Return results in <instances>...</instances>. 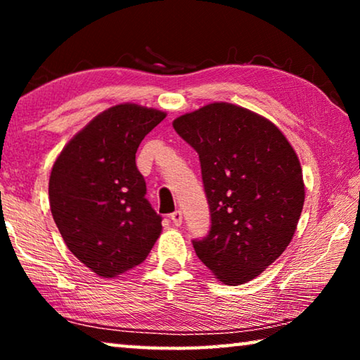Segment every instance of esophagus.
<instances>
[{"label":"esophagus","mask_w":360,"mask_h":360,"mask_svg":"<svg viewBox=\"0 0 360 360\" xmlns=\"http://www.w3.org/2000/svg\"><path fill=\"white\" fill-rule=\"evenodd\" d=\"M169 219H172V222L176 225V227H179V225L182 224V212L179 210L174 211L169 214Z\"/></svg>","instance_id":"obj_1"}]
</instances>
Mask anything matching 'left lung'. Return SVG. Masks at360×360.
I'll use <instances>...</instances> for the list:
<instances>
[{"instance_id": "obj_1", "label": "left lung", "mask_w": 360, "mask_h": 360, "mask_svg": "<svg viewBox=\"0 0 360 360\" xmlns=\"http://www.w3.org/2000/svg\"><path fill=\"white\" fill-rule=\"evenodd\" d=\"M197 150L211 229L192 245L219 281L259 276L289 246L304 202L302 167L270 120L230 103H211L173 122Z\"/></svg>"}]
</instances>
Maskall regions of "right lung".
<instances>
[{"label": "right lung", "mask_w": 360, "mask_h": 360, "mask_svg": "<svg viewBox=\"0 0 360 360\" xmlns=\"http://www.w3.org/2000/svg\"><path fill=\"white\" fill-rule=\"evenodd\" d=\"M165 112L131 103L106 109L60 152L49 202L70 251L101 278H115L148 257L162 217L146 200L136 150Z\"/></svg>", "instance_id": "obj_1"}]
</instances>
